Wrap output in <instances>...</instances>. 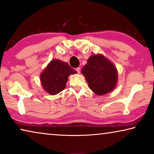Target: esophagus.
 I'll use <instances>...</instances> for the list:
<instances>
[{"instance_id":"1","label":"esophagus","mask_w":154,"mask_h":154,"mask_svg":"<svg viewBox=\"0 0 154 154\" xmlns=\"http://www.w3.org/2000/svg\"><path fill=\"white\" fill-rule=\"evenodd\" d=\"M75 70L77 71V73H79H79H80V71H81V69H80V68H77L76 69H75Z\"/></svg>"}]
</instances>
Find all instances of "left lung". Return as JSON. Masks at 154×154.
Wrapping results in <instances>:
<instances>
[{"mask_svg":"<svg viewBox=\"0 0 154 154\" xmlns=\"http://www.w3.org/2000/svg\"><path fill=\"white\" fill-rule=\"evenodd\" d=\"M81 72L85 77L89 88L99 96L112 91L117 83L116 67L102 54L90 56Z\"/></svg>","mask_w":154,"mask_h":154,"instance_id":"1","label":"left lung"}]
</instances>
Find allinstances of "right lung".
<instances>
[{"label":"right lung","mask_w":154,"mask_h":154,"mask_svg":"<svg viewBox=\"0 0 154 154\" xmlns=\"http://www.w3.org/2000/svg\"><path fill=\"white\" fill-rule=\"evenodd\" d=\"M77 73L68 63L60 60H51L40 75L44 89L50 95H56L65 89L69 75Z\"/></svg>","instance_id":"obj_1"}]
</instances>
